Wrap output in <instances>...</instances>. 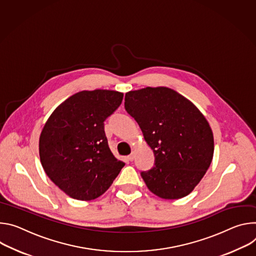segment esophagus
I'll list each match as a JSON object with an SVG mask.
<instances>
[{
	"label": "esophagus",
	"mask_w": 256,
	"mask_h": 256,
	"mask_svg": "<svg viewBox=\"0 0 256 256\" xmlns=\"http://www.w3.org/2000/svg\"><path fill=\"white\" fill-rule=\"evenodd\" d=\"M127 158H128V160L132 162V160H134V154H131L130 156H127Z\"/></svg>",
	"instance_id": "esophagus-1"
}]
</instances>
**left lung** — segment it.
I'll return each mask as SVG.
<instances>
[{"label": "left lung", "instance_id": "obj_1", "mask_svg": "<svg viewBox=\"0 0 256 256\" xmlns=\"http://www.w3.org/2000/svg\"><path fill=\"white\" fill-rule=\"evenodd\" d=\"M125 110L154 154V168L141 172L148 188L164 200L188 195L204 178L214 156L212 131L200 110L168 88L127 92Z\"/></svg>", "mask_w": 256, "mask_h": 256}]
</instances>
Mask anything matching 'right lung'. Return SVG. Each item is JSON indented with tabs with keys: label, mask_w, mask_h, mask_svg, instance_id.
Returning <instances> with one entry per match:
<instances>
[{
	"label": "right lung",
	"mask_w": 256,
	"mask_h": 256,
	"mask_svg": "<svg viewBox=\"0 0 256 256\" xmlns=\"http://www.w3.org/2000/svg\"><path fill=\"white\" fill-rule=\"evenodd\" d=\"M122 100L118 92L83 90L62 102L44 124L40 162L48 177L74 200H96L125 166L112 154L104 124Z\"/></svg>",
	"instance_id": "right-lung-1"
}]
</instances>
